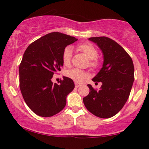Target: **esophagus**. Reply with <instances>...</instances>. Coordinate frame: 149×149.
Masks as SVG:
<instances>
[{
  "label": "esophagus",
  "mask_w": 149,
  "mask_h": 149,
  "mask_svg": "<svg viewBox=\"0 0 149 149\" xmlns=\"http://www.w3.org/2000/svg\"><path fill=\"white\" fill-rule=\"evenodd\" d=\"M81 86V84H79V83L75 84V86H76V88H79V87Z\"/></svg>",
  "instance_id": "34e87169"
}]
</instances>
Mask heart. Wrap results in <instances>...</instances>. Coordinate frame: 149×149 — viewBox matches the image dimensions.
I'll return each mask as SVG.
<instances>
[{
  "label": "heart",
  "mask_w": 149,
  "mask_h": 149,
  "mask_svg": "<svg viewBox=\"0 0 149 149\" xmlns=\"http://www.w3.org/2000/svg\"><path fill=\"white\" fill-rule=\"evenodd\" d=\"M77 48L79 50L82 51L90 59L89 65L93 68H97L100 65V61L97 58L98 51L91 43H82L79 45ZM72 58V49L70 47H66L62 52V61L65 66H69L71 63ZM65 76L70 78L72 80L76 82H82L86 79L88 76V73L85 70H80L78 68H73L67 70L65 72Z\"/></svg>",
  "instance_id": "obj_1"
}]
</instances>
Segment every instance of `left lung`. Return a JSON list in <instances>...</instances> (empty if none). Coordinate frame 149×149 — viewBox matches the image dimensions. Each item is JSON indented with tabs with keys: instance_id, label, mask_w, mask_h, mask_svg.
Instances as JSON below:
<instances>
[{
	"instance_id": "obj_1",
	"label": "left lung",
	"mask_w": 149,
	"mask_h": 149,
	"mask_svg": "<svg viewBox=\"0 0 149 149\" xmlns=\"http://www.w3.org/2000/svg\"><path fill=\"white\" fill-rule=\"evenodd\" d=\"M100 47L104 55L103 67L92 79L102 82L97 91L88 84L89 94L83 99L86 108L95 116L112 118L121 110L131 91L134 81L132 58L118 43L107 37H90Z\"/></svg>"
}]
</instances>
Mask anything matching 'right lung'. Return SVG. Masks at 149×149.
Instances as JSON below:
<instances>
[{"mask_svg": "<svg viewBox=\"0 0 149 149\" xmlns=\"http://www.w3.org/2000/svg\"><path fill=\"white\" fill-rule=\"evenodd\" d=\"M76 41L74 37L52 32L33 42L25 50L19 65V87L25 102L36 115L52 117L65 107L74 83L65 76L60 84H53L51 79L63 65V49Z\"/></svg>", "mask_w": 149, "mask_h": 149, "instance_id": "obj_1", "label": "right lung"}]
</instances>
